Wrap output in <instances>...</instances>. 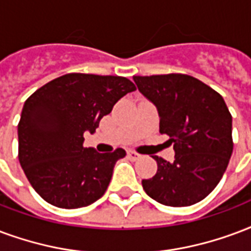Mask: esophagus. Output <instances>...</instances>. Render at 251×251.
<instances>
[{"label":"esophagus","mask_w":251,"mask_h":251,"mask_svg":"<svg viewBox=\"0 0 251 251\" xmlns=\"http://www.w3.org/2000/svg\"><path fill=\"white\" fill-rule=\"evenodd\" d=\"M141 155L134 150H127V158L130 159V161H137V159L140 158Z\"/></svg>","instance_id":"34e87169"}]
</instances>
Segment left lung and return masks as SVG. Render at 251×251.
<instances>
[{
	"instance_id": "1",
	"label": "left lung",
	"mask_w": 251,
	"mask_h": 251,
	"mask_svg": "<svg viewBox=\"0 0 251 251\" xmlns=\"http://www.w3.org/2000/svg\"><path fill=\"white\" fill-rule=\"evenodd\" d=\"M137 88L158 109L159 133L174 144V161L158 155V170L142 179L146 194L162 205H194L209 196L233 153L231 114L214 89L179 73L134 75Z\"/></svg>"
}]
</instances>
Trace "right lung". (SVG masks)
I'll use <instances>...</instances> for the list:
<instances>
[{
  "label": "right lung",
  "mask_w": 251,
  "mask_h": 251,
  "mask_svg": "<svg viewBox=\"0 0 251 251\" xmlns=\"http://www.w3.org/2000/svg\"><path fill=\"white\" fill-rule=\"evenodd\" d=\"M135 89L120 75L69 73L27 98L18 122V159L41 198L61 209H78L105 194L126 151L83 148V133H94L102 117Z\"/></svg>",
  "instance_id": "1"
}]
</instances>
